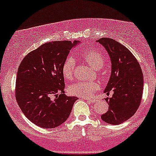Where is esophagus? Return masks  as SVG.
<instances>
[{
	"label": "esophagus",
	"mask_w": 156,
	"mask_h": 156,
	"mask_svg": "<svg viewBox=\"0 0 156 156\" xmlns=\"http://www.w3.org/2000/svg\"><path fill=\"white\" fill-rule=\"evenodd\" d=\"M81 99H84V100L88 101V102H91V103H94V102H97L96 99H87L83 98V97H82Z\"/></svg>",
	"instance_id": "obj_1"
}]
</instances>
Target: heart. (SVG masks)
I'll list each match as a JSON object with an SVG mask.
<instances>
[{
    "instance_id": "obj_1",
    "label": "heart",
    "mask_w": 156,
    "mask_h": 156,
    "mask_svg": "<svg viewBox=\"0 0 156 156\" xmlns=\"http://www.w3.org/2000/svg\"><path fill=\"white\" fill-rule=\"evenodd\" d=\"M81 57L86 63L95 70H99L104 66L105 58L100 50L97 48H90L81 54ZM76 62L72 57H67L64 62L62 72L64 78L71 79L74 74ZM98 84L92 81H78L69 86L68 91L74 96L81 97L84 98L91 97L95 91L98 89Z\"/></svg>"
}]
</instances>
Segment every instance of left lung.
Here are the masks:
<instances>
[{
  "label": "left lung",
  "mask_w": 156,
  "mask_h": 156,
  "mask_svg": "<svg viewBox=\"0 0 156 156\" xmlns=\"http://www.w3.org/2000/svg\"><path fill=\"white\" fill-rule=\"evenodd\" d=\"M111 59L112 70L105 93L113 91L106 98L109 108L101 119L110 124L118 125L134 115L140 105L143 91V74L137 59L126 46L109 37L97 41Z\"/></svg>",
  "instance_id": "1"
}]
</instances>
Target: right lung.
I'll return each mask as SVG.
<instances>
[{
  "label": "right lung",
  "instance_id": "right-lung-1",
  "mask_svg": "<svg viewBox=\"0 0 156 156\" xmlns=\"http://www.w3.org/2000/svg\"><path fill=\"white\" fill-rule=\"evenodd\" d=\"M79 41H52L27 54L19 66L15 96L31 122L44 129L57 127L68 119L76 97L65 94L62 67Z\"/></svg>",
  "mask_w": 156,
  "mask_h": 156
}]
</instances>
